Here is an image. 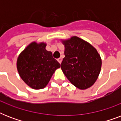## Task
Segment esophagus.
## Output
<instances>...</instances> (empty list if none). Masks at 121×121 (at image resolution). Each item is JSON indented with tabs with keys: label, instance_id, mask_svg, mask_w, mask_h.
<instances>
[{
	"label": "esophagus",
	"instance_id": "esophagus-1",
	"mask_svg": "<svg viewBox=\"0 0 121 121\" xmlns=\"http://www.w3.org/2000/svg\"><path fill=\"white\" fill-rule=\"evenodd\" d=\"M58 61L61 64V63L62 61V59H61V58H59L58 59Z\"/></svg>",
	"mask_w": 121,
	"mask_h": 121
}]
</instances>
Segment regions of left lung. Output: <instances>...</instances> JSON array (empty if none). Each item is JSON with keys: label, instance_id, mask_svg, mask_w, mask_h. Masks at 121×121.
Segmentation results:
<instances>
[{"label": "left lung", "instance_id": "obj_1", "mask_svg": "<svg viewBox=\"0 0 121 121\" xmlns=\"http://www.w3.org/2000/svg\"><path fill=\"white\" fill-rule=\"evenodd\" d=\"M65 58L61 68L68 80L80 90L90 88L101 70V57L93 46L77 36L61 39Z\"/></svg>", "mask_w": 121, "mask_h": 121}]
</instances>
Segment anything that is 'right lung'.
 <instances>
[{
    "label": "right lung",
    "mask_w": 121,
    "mask_h": 121,
    "mask_svg": "<svg viewBox=\"0 0 121 121\" xmlns=\"http://www.w3.org/2000/svg\"><path fill=\"white\" fill-rule=\"evenodd\" d=\"M46 43L32 42L20 53L17 69L22 80L33 89L44 88L60 64L46 49Z\"/></svg>",
    "instance_id": "1"
}]
</instances>
